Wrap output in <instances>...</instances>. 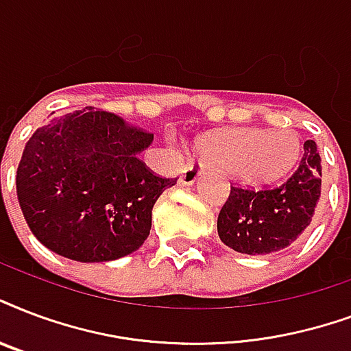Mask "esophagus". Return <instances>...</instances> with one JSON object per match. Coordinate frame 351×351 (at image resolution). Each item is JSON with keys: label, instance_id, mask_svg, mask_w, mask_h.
Listing matches in <instances>:
<instances>
[{"label": "esophagus", "instance_id": "1", "mask_svg": "<svg viewBox=\"0 0 351 351\" xmlns=\"http://www.w3.org/2000/svg\"><path fill=\"white\" fill-rule=\"evenodd\" d=\"M200 175V169L197 167V165L193 164H189L186 165V169L182 171V175H180V184L182 186H193L195 182H197V178H199Z\"/></svg>", "mask_w": 351, "mask_h": 351}]
</instances>
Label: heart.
<instances>
[{
    "label": "heart",
    "instance_id": "b5f03b06",
    "mask_svg": "<svg viewBox=\"0 0 351 351\" xmlns=\"http://www.w3.org/2000/svg\"><path fill=\"white\" fill-rule=\"evenodd\" d=\"M300 151V136L293 128H228L197 141V158L202 164L248 186L282 180L293 171Z\"/></svg>",
    "mask_w": 351,
    "mask_h": 351
}]
</instances>
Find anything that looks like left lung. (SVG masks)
<instances>
[{
  "instance_id": "1",
  "label": "left lung",
  "mask_w": 351,
  "mask_h": 351,
  "mask_svg": "<svg viewBox=\"0 0 351 351\" xmlns=\"http://www.w3.org/2000/svg\"><path fill=\"white\" fill-rule=\"evenodd\" d=\"M322 167L317 143H304L298 169L272 189L230 187L217 219L219 237L235 252L263 256L287 248L309 226L320 199Z\"/></svg>"
}]
</instances>
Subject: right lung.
Returning a JSON list of instances; mask_svg holds the SVG:
<instances>
[{
  "label": "right lung",
  "instance_id": "obj_1",
  "mask_svg": "<svg viewBox=\"0 0 351 351\" xmlns=\"http://www.w3.org/2000/svg\"><path fill=\"white\" fill-rule=\"evenodd\" d=\"M151 143L152 134L93 108L40 127L16 173L18 202L34 237L82 263L136 252L149 237L158 197L176 184L138 158Z\"/></svg>",
  "mask_w": 351,
  "mask_h": 351
}]
</instances>
